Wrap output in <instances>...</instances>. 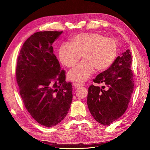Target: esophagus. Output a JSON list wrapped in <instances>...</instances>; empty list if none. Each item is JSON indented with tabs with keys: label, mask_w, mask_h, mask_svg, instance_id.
Instances as JSON below:
<instances>
[{
	"label": "esophagus",
	"mask_w": 150,
	"mask_h": 150,
	"mask_svg": "<svg viewBox=\"0 0 150 150\" xmlns=\"http://www.w3.org/2000/svg\"><path fill=\"white\" fill-rule=\"evenodd\" d=\"M84 86V84H83V83H74V86L75 88H79V87H81V86Z\"/></svg>",
	"instance_id": "esophagus-1"
}]
</instances>
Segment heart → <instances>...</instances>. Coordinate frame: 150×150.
Listing matches in <instances>:
<instances>
[{"label":"heart","mask_w":150,"mask_h":150,"mask_svg":"<svg viewBox=\"0 0 150 150\" xmlns=\"http://www.w3.org/2000/svg\"><path fill=\"white\" fill-rule=\"evenodd\" d=\"M69 44H62L58 50V56L62 65L71 67L81 59L84 61L71 69L68 76L76 81L88 79L96 69L104 71L114 61L117 45L115 39L104 38L96 33H82L69 39Z\"/></svg>","instance_id":"heart-1"}]
</instances>
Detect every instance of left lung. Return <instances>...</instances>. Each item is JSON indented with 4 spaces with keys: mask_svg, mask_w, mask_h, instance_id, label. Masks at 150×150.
Here are the masks:
<instances>
[{
    "mask_svg": "<svg viewBox=\"0 0 150 150\" xmlns=\"http://www.w3.org/2000/svg\"><path fill=\"white\" fill-rule=\"evenodd\" d=\"M131 54L126 50L117 56L111 66L98 74L93 82L105 84L108 89L91 85L87 104L94 118L103 125H109L124 114L133 92V73L131 69Z\"/></svg>",
    "mask_w": 150,
    "mask_h": 150,
    "instance_id": "8db88e82",
    "label": "left lung"
}]
</instances>
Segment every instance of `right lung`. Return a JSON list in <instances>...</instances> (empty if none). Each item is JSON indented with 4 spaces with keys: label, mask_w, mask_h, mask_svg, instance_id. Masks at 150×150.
<instances>
[{
    "label": "right lung",
    "mask_w": 150,
    "mask_h": 150,
    "mask_svg": "<svg viewBox=\"0 0 150 150\" xmlns=\"http://www.w3.org/2000/svg\"><path fill=\"white\" fill-rule=\"evenodd\" d=\"M62 31L33 34L17 57L16 80L27 110L39 124L56 126L64 118L72 100V83L53 53L52 44Z\"/></svg>",
    "instance_id": "obj_1"
}]
</instances>
